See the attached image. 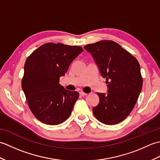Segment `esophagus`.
<instances>
[{
  "mask_svg": "<svg viewBox=\"0 0 160 160\" xmlns=\"http://www.w3.org/2000/svg\"><path fill=\"white\" fill-rule=\"evenodd\" d=\"M80 95L81 96H87V93L83 92V91H80Z\"/></svg>",
  "mask_w": 160,
  "mask_h": 160,
  "instance_id": "esophagus-1",
  "label": "esophagus"
}]
</instances>
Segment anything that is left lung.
<instances>
[{"instance_id":"obj_1","label":"left lung","mask_w":160,"mask_h":160,"mask_svg":"<svg viewBox=\"0 0 160 160\" xmlns=\"http://www.w3.org/2000/svg\"><path fill=\"white\" fill-rule=\"evenodd\" d=\"M84 48L92 55L108 84V93H97L100 102L93 108L94 116L107 125L120 123L130 114L142 91L143 80L140 64L112 40H101Z\"/></svg>"}]
</instances>
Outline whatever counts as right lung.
Wrapping results in <instances>:
<instances>
[{
	"label": "right lung",
	"instance_id": "add662e5",
	"mask_svg": "<svg viewBox=\"0 0 160 160\" xmlns=\"http://www.w3.org/2000/svg\"><path fill=\"white\" fill-rule=\"evenodd\" d=\"M82 51L79 46L48 42L27 58L22 89L30 110L41 122L57 125L70 116L79 93L66 90L59 80Z\"/></svg>",
	"mask_w": 160,
	"mask_h": 160
}]
</instances>
